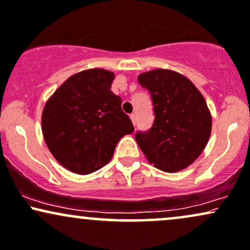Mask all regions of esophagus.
Masks as SVG:
<instances>
[{"label":"esophagus","mask_w":250,"mask_h":250,"mask_svg":"<svg viewBox=\"0 0 250 250\" xmlns=\"http://www.w3.org/2000/svg\"><path fill=\"white\" fill-rule=\"evenodd\" d=\"M130 120H131V122H133V125H136V115H135V114H131Z\"/></svg>","instance_id":"34e87169"}]
</instances>
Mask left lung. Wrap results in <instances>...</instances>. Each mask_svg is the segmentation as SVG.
Returning <instances> with one entry per match:
<instances>
[{
  "instance_id": "obj_1",
  "label": "left lung",
  "mask_w": 250,
  "mask_h": 250,
  "mask_svg": "<svg viewBox=\"0 0 250 250\" xmlns=\"http://www.w3.org/2000/svg\"><path fill=\"white\" fill-rule=\"evenodd\" d=\"M137 80L151 94L155 115L150 130L135 135L137 144L157 169H185L199 157L211 135L212 116L205 99L178 72L156 68Z\"/></svg>"
}]
</instances>
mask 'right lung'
<instances>
[{
    "instance_id": "add662e5",
    "label": "right lung",
    "mask_w": 250,
    "mask_h": 250,
    "mask_svg": "<svg viewBox=\"0 0 250 250\" xmlns=\"http://www.w3.org/2000/svg\"><path fill=\"white\" fill-rule=\"evenodd\" d=\"M114 73L91 68L73 74L53 93L42 114L47 148L67 170L88 174L113 157L117 142L134 131L122 100L110 91Z\"/></svg>"
}]
</instances>
